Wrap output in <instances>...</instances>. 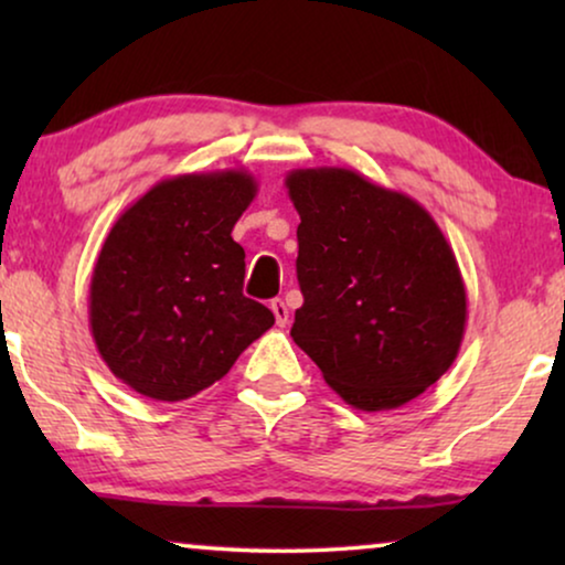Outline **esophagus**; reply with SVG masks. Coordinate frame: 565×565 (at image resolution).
Listing matches in <instances>:
<instances>
[{"mask_svg":"<svg viewBox=\"0 0 565 565\" xmlns=\"http://www.w3.org/2000/svg\"><path fill=\"white\" fill-rule=\"evenodd\" d=\"M269 308H273L277 327H285V323H288V319H290V311H288V306H285V300L275 298L273 303H269Z\"/></svg>","mask_w":565,"mask_h":565,"instance_id":"34e87169","label":"esophagus"}]
</instances>
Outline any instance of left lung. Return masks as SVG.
Instances as JSON below:
<instances>
[{
	"label": "left lung",
	"mask_w": 565,
	"mask_h": 565,
	"mask_svg": "<svg viewBox=\"0 0 565 565\" xmlns=\"http://www.w3.org/2000/svg\"><path fill=\"white\" fill-rule=\"evenodd\" d=\"M303 306L290 337L360 412L422 396L458 358L468 298L435 218L352 169H292Z\"/></svg>",
	"instance_id": "left-lung-1"
}]
</instances>
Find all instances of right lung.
<instances>
[{
    "label": "right lung",
    "mask_w": 565,
    "mask_h": 565,
    "mask_svg": "<svg viewBox=\"0 0 565 565\" xmlns=\"http://www.w3.org/2000/svg\"><path fill=\"white\" fill-rule=\"evenodd\" d=\"M257 195L244 169L161 180L115 221L89 282V327L115 377L153 401L221 381L275 323L246 298L231 238Z\"/></svg>",
    "instance_id": "right-lung-1"
}]
</instances>
